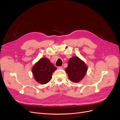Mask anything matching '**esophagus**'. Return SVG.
<instances>
[{
	"mask_svg": "<svg viewBox=\"0 0 120 120\" xmlns=\"http://www.w3.org/2000/svg\"><path fill=\"white\" fill-rule=\"evenodd\" d=\"M57 68L59 69V70H63L64 68L63 67H57Z\"/></svg>",
	"mask_w": 120,
	"mask_h": 120,
	"instance_id": "34e87169",
	"label": "esophagus"
}]
</instances>
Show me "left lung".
Masks as SVG:
<instances>
[{"label": "left lung", "mask_w": 120, "mask_h": 120, "mask_svg": "<svg viewBox=\"0 0 120 120\" xmlns=\"http://www.w3.org/2000/svg\"><path fill=\"white\" fill-rule=\"evenodd\" d=\"M87 67L84 61L78 56H72L68 61L66 71L70 80L74 82L81 81L86 73Z\"/></svg>", "instance_id": "1"}]
</instances>
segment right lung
I'll return each instance as SVG.
<instances>
[{
	"label": "right lung",
	"mask_w": 120,
	"mask_h": 120,
	"mask_svg": "<svg viewBox=\"0 0 120 120\" xmlns=\"http://www.w3.org/2000/svg\"><path fill=\"white\" fill-rule=\"evenodd\" d=\"M56 69L48 58L43 57L35 64L32 71L35 81L43 85L50 81L53 72Z\"/></svg>",
	"instance_id": "add662e5"
}]
</instances>
